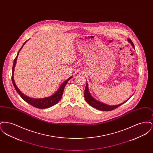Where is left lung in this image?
I'll return each mask as SVG.
<instances>
[{"label":"left lung","instance_id":"obj_1","mask_svg":"<svg viewBox=\"0 0 153 153\" xmlns=\"http://www.w3.org/2000/svg\"><path fill=\"white\" fill-rule=\"evenodd\" d=\"M128 41L131 44V45L132 46L133 48L135 49L134 47V45L133 44V42H132L131 39L129 38L128 39ZM84 97L85 99L86 100V102H87L88 103L91 105L92 107H94L96 109H99V110H101V111H112L114 109L117 108V107H119V106H120L122 104H124V102L128 101L129 100V99L128 100H127L126 101L124 102H123L118 104V105H109L107 104H105L104 103H102V102H99L97 100L95 99L89 92V90H88V83L87 82L86 84V87L85 88V91H84Z\"/></svg>","mask_w":153,"mask_h":153}]
</instances>
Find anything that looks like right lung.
<instances>
[{
	"label": "right lung",
	"mask_w": 153,
	"mask_h": 153,
	"mask_svg": "<svg viewBox=\"0 0 153 153\" xmlns=\"http://www.w3.org/2000/svg\"><path fill=\"white\" fill-rule=\"evenodd\" d=\"M29 40V39H28ZM27 41H26V42H24L23 45H22V48H21V49H22L23 46V45L26 44V42ZM21 49L19 51L18 54L16 56V57L14 60V63H13V69H12V82L13 84V85L14 87L16 92H18V94L21 96V97H22V99L27 102H28L30 105H31L32 106L36 107L38 108H49L51 107H52L53 105L56 104L58 102L60 99H61L62 95H63V92H64V88L65 87L67 82H68V81L70 80L72 76H71L69 79H68L67 80H65L58 88V90L56 91V92L55 94H54L53 95H51L49 97H45V98H42V99H34V98H31L27 96L26 95H24L22 92L18 88L16 87L15 83L14 80V68L15 64H16V59L18 58V55L19 53V51H21Z\"/></svg>",
	"instance_id": "obj_1"
}]
</instances>
